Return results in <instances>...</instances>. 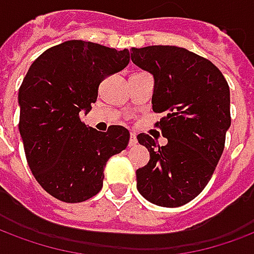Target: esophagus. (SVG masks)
<instances>
[{
  "mask_svg": "<svg viewBox=\"0 0 254 254\" xmlns=\"http://www.w3.org/2000/svg\"><path fill=\"white\" fill-rule=\"evenodd\" d=\"M137 144V137L134 133H130V138H129V146H134Z\"/></svg>",
  "mask_w": 254,
  "mask_h": 254,
  "instance_id": "obj_1",
  "label": "esophagus"
}]
</instances>
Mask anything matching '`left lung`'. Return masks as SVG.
<instances>
[{"instance_id": "1", "label": "left lung", "mask_w": 254, "mask_h": 254, "mask_svg": "<svg viewBox=\"0 0 254 254\" xmlns=\"http://www.w3.org/2000/svg\"><path fill=\"white\" fill-rule=\"evenodd\" d=\"M132 62L153 75L152 109L168 140L140 133L149 161L136 171L137 190L151 203L179 207L211 179L230 127V90L222 72L202 56L175 46L132 48Z\"/></svg>"}]
</instances>
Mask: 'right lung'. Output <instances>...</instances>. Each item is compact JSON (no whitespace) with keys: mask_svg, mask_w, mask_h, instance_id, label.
<instances>
[{"mask_svg":"<svg viewBox=\"0 0 254 254\" xmlns=\"http://www.w3.org/2000/svg\"><path fill=\"white\" fill-rule=\"evenodd\" d=\"M129 60L127 50L68 40L44 51L28 69L18 90V129L32 174L54 198L65 203L93 198L109 159L127 146V127L98 132L79 113L91 110L99 83Z\"/></svg>","mask_w":254,"mask_h":254,"instance_id":"right-lung-1","label":"right lung"}]
</instances>
